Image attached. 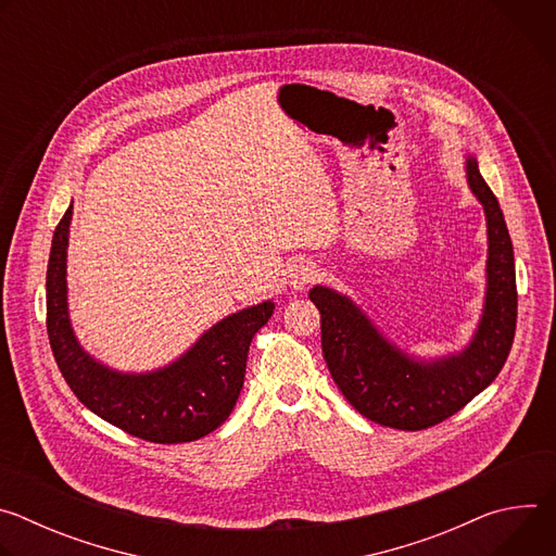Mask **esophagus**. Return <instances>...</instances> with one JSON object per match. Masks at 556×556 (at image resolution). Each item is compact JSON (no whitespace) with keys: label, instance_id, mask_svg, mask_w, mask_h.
Segmentation results:
<instances>
[{"label":"esophagus","instance_id":"1","mask_svg":"<svg viewBox=\"0 0 556 556\" xmlns=\"http://www.w3.org/2000/svg\"><path fill=\"white\" fill-rule=\"evenodd\" d=\"M316 279H319V268H316L312 262L301 260V262H294V264L290 266L288 283H290L294 290H305V288L312 286Z\"/></svg>","mask_w":556,"mask_h":556}]
</instances>
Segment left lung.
Returning <instances> with one entry per match:
<instances>
[{"instance_id": "1", "label": "left lung", "mask_w": 556, "mask_h": 556, "mask_svg": "<svg viewBox=\"0 0 556 556\" xmlns=\"http://www.w3.org/2000/svg\"><path fill=\"white\" fill-rule=\"evenodd\" d=\"M470 191L484 206L489 226L486 303L482 321L462 354L414 361L391 345L367 316L337 290L314 286L321 312V348L348 403L367 420L401 431H422L466 407L502 371L517 328L513 242L497 198L478 161L466 157Z\"/></svg>"}]
</instances>
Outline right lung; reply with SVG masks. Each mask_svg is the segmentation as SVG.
Returning <instances> with one entry per match:
<instances>
[{
	"label": "right lung",
	"instance_id": "right-lung-1",
	"mask_svg": "<svg viewBox=\"0 0 556 556\" xmlns=\"http://www.w3.org/2000/svg\"><path fill=\"white\" fill-rule=\"evenodd\" d=\"M72 204L54 228L46 275V326L54 361L90 412L125 433L155 442H193L215 431L232 412L247 376L253 337L273 316L275 303L235 312L169 367L121 374L78 345L67 319L65 251Z\"/></svg>",
	"mask_w": 556,
	"mask_h": 556
}]
</instances>
